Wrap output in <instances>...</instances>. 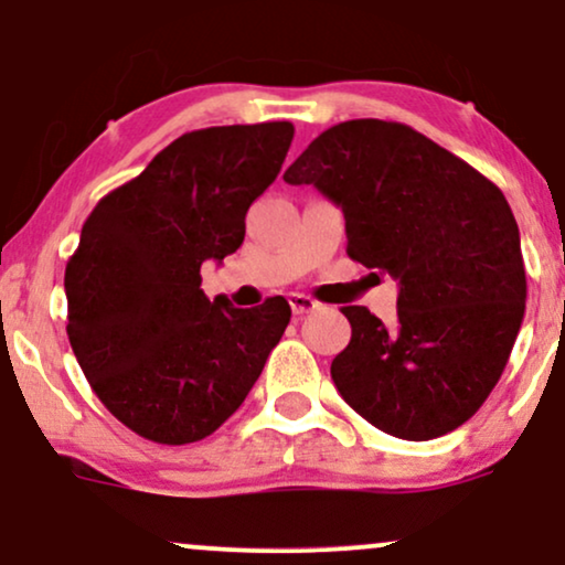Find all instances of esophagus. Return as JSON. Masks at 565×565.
<instances>
[{
    "label": "esophagus",
    "mask_w": 565,
    "mask_h": 565,
    "mask_svg": "<svg viewBox=\"0 0 565 565\" xmlns=\"http://www.w3.org/2000/svg\"><path fill=\"white\" fill-rule=\"evenodd\" d=\"M287 300H289V308H291V313H295V316L313 313V310L319 308V302H316L313 297H308V295H300V291H291V295L287 297Z\"/></svg>",
    "instance_id": "34e87169"
}]
</instances>
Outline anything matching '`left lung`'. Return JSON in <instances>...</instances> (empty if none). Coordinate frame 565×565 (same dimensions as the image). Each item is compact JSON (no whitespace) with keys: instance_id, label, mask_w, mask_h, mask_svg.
Segmentation results:
<instances>
[{"instance_id":"obj_1","label":"left lung","mask_w":565,"mask_h":565,"mask_svg":"<svg viewBox=\"0 0 565 565\" xmlns=\"http://www.w3.org/2000/svg\"><path fill=\"white\" fill-rule=\"evenodd\" d=\"M345 215L348 255L398 281L387 329L345 305L332 361L342 398L406 440L468 423L502 377L526 310L521 233L504 193L468 161L398 121L329 127L284 172Z\"/></svg>"}]
</instances>
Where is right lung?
Here are the masks:
<instances>
[{"label": "right lung", "mask_w": 565, "mask_h": 565, "mask_svg": "<svg viewBox=\"0 0 565 565\" xmlns=\"http://www.w3.org/2000/svg\"><path fill=\"white\" fill-rule=\"evenodd\" d=\"M289 121L185 132L97 201L66 265L68 340L97 398L157 444H193L244 404L291 319L284 297L233 308L201 265L244 242L281 172Z\"/></svg>", "instance_id": "right-lung-1"}]
</instances>
